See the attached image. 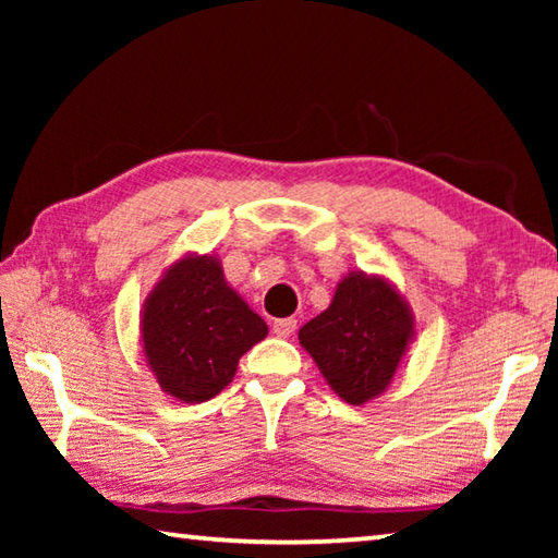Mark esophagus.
Listing matches in <instances>:
<instances>
[{"instance_id": "esophagus-1", "label": "esophagus", "mask_w": 558, "mask_h": 558, "mask_svg": "<svg viewBox=\"0 0 558 558\" xmlns=\"http://www.w3.org/2000/svg\"><path fill=\"white\" fill-rule=\"evenodd\" d=\"M298 329V319H292V317H286V319H276V323H272V332H276L278 337H290L292 332H295Z\"/></svg>"}]
</instances>
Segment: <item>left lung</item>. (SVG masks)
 Listing matches in <instances>:
<instances>
[{"instance_id": "obj_1", "label": "left lung", "mask_w": 558, "mask_h": 558, "mask_svg": "<svg viewBox=\"0 0 558 558\" xmlns=\"http://www.w3.org/2000/svg\"><path fill=\"white\" fill-rule=\"evenodd\" d=\"M298 337L339 399L364 405L391 384L415 337V319L393 282L354 270Z\"/></svg>"}]
</instances>
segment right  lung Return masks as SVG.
<instances>
[{
	"instance_id": "obj_1",
	"label": "right lung",
	"mask_w": 558,
	"mask_h": 558,
	"mask_svg": "<svg viewBox=\"0 0 558 558\" xmlns=\"http://www.w3.org/2000/svg\"><path fill=\"white\" fill-rule=\"evenodd\" d=\"M268 335L263 317L223 278L221 260L186 253L149 292L140 337L162 391L202 403L231 384L239 359Z\"/></svg>"
}]
</instances>
